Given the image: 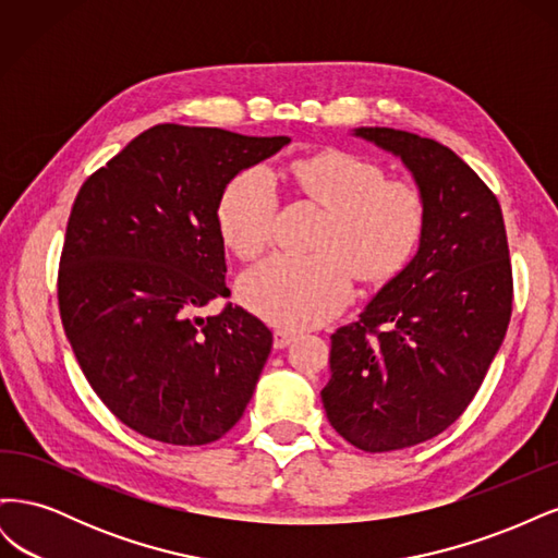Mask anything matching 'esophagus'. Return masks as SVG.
Here are the masks:
<instances>
[{
	"label": "esophagus",
	"mask_w": 558,
	"mask_h": 558,
	"mask_svg": "<svg viewBox=\"0 0 558 558\" xmlns=\"http://www.w3.org/2000/svg\"><path fill=\"white\" fill-rule=\"evenodd\" d=\"M293 340H295V332L293 330H286V328H277L275 330V349L289 347Z\"/></svg>",
	"instance_id": "1"
}]
</instances>
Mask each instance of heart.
<instances>
[{
  "instance_id": "obj_1",
  "label": "heart",
  "mask_w": 558,
  "mask_h": 558,
  "mask_svg": "<svg viewBox=\"0 0 558 558\" xmlns=\"http://www.w3.org/2000/svg\"><path fill=\"white\" fill-rule=\"evenodd\" d=\"M295 181L328 209L314 256L272 253L240 277L244 305L283 328L324 324L353 298V272L381 283L410 265L426 238L428 197L412 179H388L375 160L328 150L302 158ZM279 183L267 165L234 174L216 202L218 234L238 256L260 253L275 234Z\"/></svg>"
}]
</instances>
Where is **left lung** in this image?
I'll use <instances>...</instances> for the list:
<instances>
[{
    "label": "left lung",
    "instance_id": "1",
    "mask_svg": "<svg viewBox=\"0 0 558 558\" xmlns=\"http://www.w3.org/2000/svg\"><path fill=\"white\" fill-rule=\"evenodd\" d=\"M356 134L393 150L428 197L412 263L330 335V426L363 451L447 430L477 396L512 316V263L494 191L435 140L393 128Z\"/></svg>",
    "mask_w": 558,
    "mask_h": 558
}]
</instances>
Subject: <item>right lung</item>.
<instances>
[{
    "mask_svg": "<svg viewBox=\"0 0 558 558\" xmlns=\"http://www.w3.org/2000/svg\"><path fill=\"white\" fill-rule=\"evenodd\" d=\"M289 142L160 123L81 185L60 253V318L93 391L150 440L209 445L246 410L272 332L232 302L195 312L230 295L218 195Z\"/></svg>",
    "mask_w": 558,
    "mask_h": 558,
    "instance_id": "add662e5",
    "label": "right lung"
}]
</instances>
